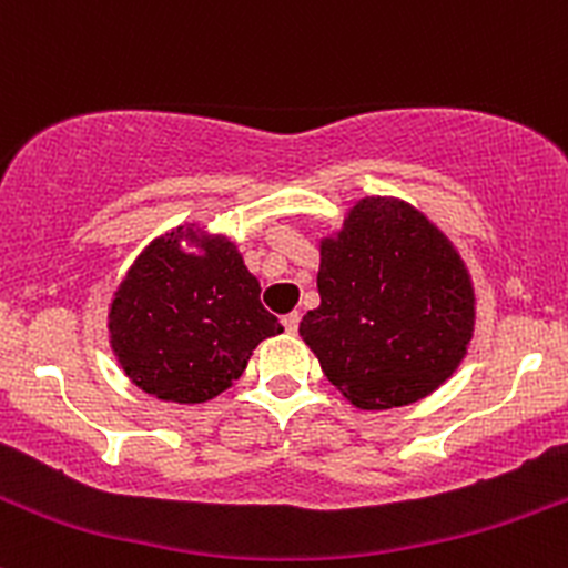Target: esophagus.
I'll return each instance as SVG.
<instances>
[{"label":"esophagus","mask_w":568,"mask_h":568,"mask_svg":"<svg viewBox=\"0 0 568 568\" xmlns=\"http://www.w3.org/2000/svg\"><path fill=\"white\" fill-rule=\"evenodd\" d=\"M283 326H285V332H291V335H294V332L300 329V313H288V316H283Z\"/></svg>","instance_id":"obj_1"}]
</instances>
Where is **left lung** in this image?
Returning a JSON list of instances; mask_svg holds the SVG:
<instances>
[{
	"instance_id": "8db88e82",
	"label": "left lung",
	"mask_w": 568,
	"mask_h": 568,
	"mask_svg": "<svg viewBox=\"0 0 568 568\" xmlns=\"http://www.w3.org/2000/svg\"><path fill=\"white\" fill-rule=\"evenodd\" d=\"M321 305L300 335L359 409L415 404L454 376L475 329L459 250L415 205L363 197L321 239Z\"/></svg>"
}]
</instances>
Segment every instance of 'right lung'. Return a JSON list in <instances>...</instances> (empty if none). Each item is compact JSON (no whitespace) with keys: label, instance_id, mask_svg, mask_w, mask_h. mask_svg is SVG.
Listing matches in <instances>:
<instances>
[{"label":"right lung","instance_id":"obj_1","mask_svg":"<svg viewBox=\"0 0 568 568\" xmlns=\"http://www.w3.org/2000/svg\"><path fill=\"white\" fill-rule=\"evenodd\" d=\"M283 324L227 236L175 227L140 252L109 305V343L140 390L175 404L225 393Z\"/></svg>","mask_w":568,"mask_h":568}]
</instances>
